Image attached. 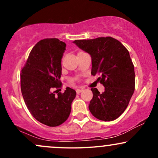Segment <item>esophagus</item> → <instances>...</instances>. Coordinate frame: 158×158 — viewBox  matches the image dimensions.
Here are the masks:
<instances>
[{"label": "esophagus", "mask_w": 158, "mask_h": 158, "mask_svg": "<svg viewBox=\"0 0 158 158\" xmlns=\"http://www.w3.org/2000/svg\"><path fill=\"white\" fill-rule=\"evenodd\" d=\"M76 91H77V94H79V93H81V92L82 91V90H81V89H77V90H76Z\"/></svg>", "instance_id": "34e87169"}]
</instances>
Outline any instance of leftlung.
Listing matches in <instances>:
<instances>
[{
	"instance_id": "obj_1",
	"label": "left lung",
	"mask_w": 158,
	"mask_h": 158,
	"mask_svg": "<svg viewBox=\"0 0 158 158\" xmlns=\"http://www.w3.org/2000/svg\"><path fill=\"white\" fill-rule=\"evenodd\" d=\"M73 42L91 56V75L99 76L97 80L105 87L102 94L91 88L90 113L103 121L118 118L128 107L135 88V68L128 50L110 36Z\"/></svg>"
}]
</instances>
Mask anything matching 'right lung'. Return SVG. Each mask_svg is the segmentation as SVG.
<instances>
[{"label":"right lung","instance_id":"obj_1","mask_svg":"<svg viewBox=\"0 0 158 158\" xmlns=\"http://www.w3.org/2000/svg\"><path fill=\"white\" fill-rule=\"evenodd\" d=\"M66 44L56 38L41 40L30 52L21 72V89L30 114L42 124L60 126L68 118L77 93L67 88L56 95L52 88H61V58Z\"/></svg>","mask_w":158,"mask_h":158}]
</instances>
